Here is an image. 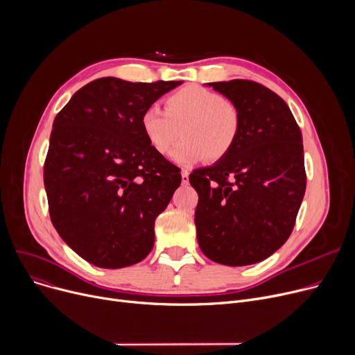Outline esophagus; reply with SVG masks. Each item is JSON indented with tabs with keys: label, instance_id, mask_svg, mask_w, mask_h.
Masks as SVG:
<instances>
[{
	"label": "esophagus",
	"instance_id": "34e87169",
	"mask_svg": "<svg viewBox=\"0 0 355 355\" xmlns=\"http://www.w3.org/2000/svg\"><path fill=\"white\" fill-rule=\"evenodd\" d=\"M181 181H182L184 185L189 184L190 178H189V173H187V171H181Z\"/></svg>",
	"mask_w": 355,
	"mask_h": 355
}]
</instances>
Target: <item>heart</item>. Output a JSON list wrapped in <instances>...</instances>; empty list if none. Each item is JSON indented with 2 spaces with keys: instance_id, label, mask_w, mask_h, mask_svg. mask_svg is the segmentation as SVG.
<instances>
[{
  "instance_id": "heart-1",
  "label": "heart",
  "mask_w": 355,
  "mask_h": 355,
  "mask_svg": "<svg viewBox=\"0 0 355 355\" xmlns=\"http://www.w3.org/2000/svg\"><path fill=\"white\" fill-rule=\"evenodd\" d=\"M164 106L165 112L146 107L139 121L144 137L159 155L170 153L180 135L182 141L171 158L181 165L216 162L232 151L240 134V112L217 92L187 85L168 95Z\"/></svg>"
}]
</instances>
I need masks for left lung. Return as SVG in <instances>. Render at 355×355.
Listing matches in <instances>:
<instances>
[{"mask_svg": "<svg viewBox=\"0 0 355 355\" xmlns=\"http://www.w3.org/2000/svg\"><path fill=\"white\" fill-rule=\"evenodd\" d=\"M240 112L232 151L193 171L197 240L213 262H262L291 236L306 189L302 134L285 101L263 85L209 83Z\"/></svg>", "mask_w": 355, "mask_h": 355, "instance_id": "1", "label": "left lung"}]
</instances>
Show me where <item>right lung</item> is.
I'll return each instance as SVG.
<instances>
[{
  "label": "right lung",
  "instance_id": "obj_1",
  "mask_svg": "<svg viewBox=\"0 0 355 355\" xmlns=\"http://www.w3.org/2000/svg\"><path fill=\"white\" fill-rule=\"evenodd\" d=\"M181 83L96 79L54 118L44 161L49 213L67 246L89 263L126 268L153 250L155 218L181 174L148 144L139 121Z\"/></svg>",
  "mask_w": 355,
  "mask_h": 355
}]
</instances>
